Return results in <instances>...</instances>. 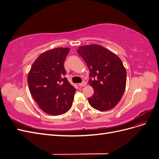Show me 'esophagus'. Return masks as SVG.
<instances>
[{
  "instance_id": "obj_1",
  "label": "esophagus",
  "mask_w": 159,
  "mask_h": 159,
  "mask_svg": "<svg viewBox=\"0 0 159 159\" xmlns=\"http://www.w3.org/2000/svg\"><path fill=\"white\" fill-rule=\"evenodd\" d=\"M86 84H87V83L85 82V81H83L82 83H81L79 84V86L80 87H84V86H85Z\"/></svg>"
}]
</instances>
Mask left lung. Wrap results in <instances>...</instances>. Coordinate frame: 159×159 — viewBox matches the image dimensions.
<instances>
[{
	"label": "left lung",
	"instance_id": "1",
	"mask_svg": "<svg viewBox=\"0 0 159 159\" xmlns=\"http://www.w3.org/2000/svg\"><path fill=\"white\" fill-rule=\"evenodd\" d=\"M77 52L89 70V84L94 89L88 102L94 109L105 111L115 107L126 87L127 73L121 59L104 47L91 44Z\"/></svg>",
	"mask_w": 159,
	"mask_h": 159
}]
</instances>
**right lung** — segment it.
<instances>
[{
	"instance_id": "obj_1",
	"label": "right lung",
	"mask_w": 159,
	"mask_h": 159,
	"mask_svg": "<svg viewBox=\"0 0 159 159\" xmlns=\"http://www.w3.org/2000/svg\"><path fill=\"white\" fill-rule=\"evenodd\" d=\"M69 48L43 52L34 62L28 75V84L40 108L51 115H60L71 108L76 89L66 78L64 61Z\"/></svg>"
}]
</instances>
